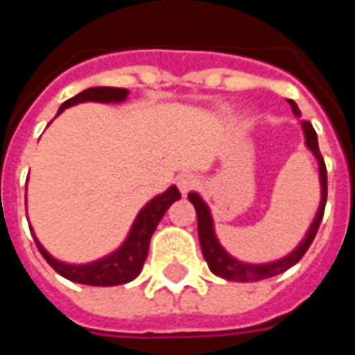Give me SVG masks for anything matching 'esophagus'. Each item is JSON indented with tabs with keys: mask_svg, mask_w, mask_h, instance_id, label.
Here are the masks:
<instances>
[{
	"mask_svg": "<svg viewBox=\"0 0 355 355\" xmlns=\"http://www.w3.org/2000/svg\"><path fill=\"white\" fill-rule=\"evenodd\" d=\"M177 186L182 193L192 192L193 188L198 186V177H196L193 173H182V175H178Z\"/></svg>",
	"mask_w": 355,
	"mask_h": 355,
	"instance_id": "esophagus-1",
	"label": "esophagus"
}]
</instances>
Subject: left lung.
I'll use <instances>...</instances> for the list:
<instances>
[{
  "instance_id": "1",
  "label": "left lung",
  "mask_w": 355,
  "mask_h": 355,
  "mask_svg": "<svg viewBox=\"0 0 355 355\" xmlns=\"http://www.w3.org/2000/svg\"><path fill=\"white\" fill-rule=\"evenodd\" d=\"M291 108L295 112V116H300V110H298L297 102L289 101ZM302 127H304L306 135V144L312 150L313 155L318 157L320 162V178H321V203L320 211L315 215V220L310 226L308 230V236L302 239V243L282 261L270 262V264H245V262H239L236 259H232L230 254L224 251L220 243L216 241L215 232H213V220H211V215H209L207 205L203 203L198 193H188V200L192 201L193 207H196V215H198V236H200L201 251H203V257L207 261L211 272L216 275H220L224 279H230V282H259V279H266V277H274V275L282 274L285 270H289L291 266H295L304 253L312 245L315 234L320 230L321 218H323V213H325V203H327V167H325V162L321 157L320 146H318V135L313 131V127L310 121H302Z\"/></svg>"
}]
</instances>
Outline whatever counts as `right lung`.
<instances>
[{
	"label": "right lung",
	"instance_id": "add662e5",
	"mask_svg": "<svg viewBox=\"0 0 355 355\" xmlns=\"http://www.w3.org/2000/svg\"><path fill=\"white\" fill-rule=\"evenodd\" d=\"M127 89L119 87H91L81 91L80 94H76L72 98L60 106L58 114L68 106H73L78 102H121L127 98ZM180 200V192L177 186H171L169 190L162 196H157L154 200L148 203L146 207L142 209L137 216V220L132 224V230L129 234V238L123 245L117 249L116 253L110 254L106 259H102L93 264H85V266H70L64 262L55 261L45 249H43L37 239L35 245L40 249V253L43 254V259L49 262V266L60 274L66 279L76 283H83V285H98V287H108V285H123V283L131 282L137 275L140 274V270L144 266L146 261L148 247H150V239L154 234L155 226L159 224V220L165 215V211Z\"/></svg>",
	"mask_w": 355,
	"mask_h": 355
}]
</instances>
